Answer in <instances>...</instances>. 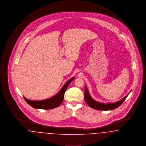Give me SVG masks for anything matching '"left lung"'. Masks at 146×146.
Wrapping results in <instances>:
<instances>
[{"label": "left lung", "instance_id": "obj_1", "mask_svg": "<svg viewBox=\"0 0 146 146\" xmlns=\"http://www.w3.org/2000/svg\"><path fill=\"white\" fill-rule=\"evenodd\" d=\"M128 95H129V94L127 95L123 99H121V100L117 102L104 104H102V103L97 102L96 101H95V100H94L90 96L86 87V86L85 87L84 98H85V100L86 102L90 107L94 108V109L97 110L108 111V110H114V109L118 108V107H119L121 104L123 103V102L125 101V99L126 98V97H127Z\"/></svg>", "mask_w": 146, "mask_h": 146}]
</instances>
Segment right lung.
Segmentation results:
<instances>
[{"instance_id": "right-lung-1", "label": "right lung", "mask_w": 146, "mask_h": 146, "mask_svg": "<svg viewBox=\"0 0 146 146\" xmlns=\"http://www.w3.org/2000/svg\"><path fill=\"white\" fill-rule=\"evenodd\" d=\"M74 79V77L70 79L65 84L61 90L60 91V92L51 98H50L49 99L42 100V101H31L29 100L28 99L24 97V98L26 102L29 105H30L31 107L35 108H38V109H43V110H50V109H53L58 107L60 104H62L64 92L67 90V87L68 86L70 83Z\"/></svg>"}]
</instances>
